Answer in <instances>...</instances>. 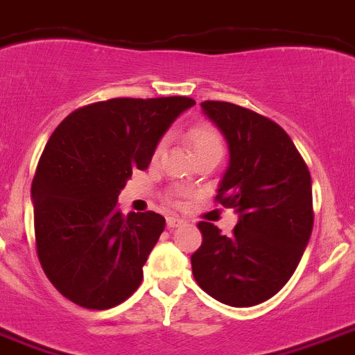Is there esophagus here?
<instances>
[{"instance_id":"obj_1","label":"esophagus","mask_w":355,"mask_h":355,"mask_svg":"<svg viewBox=\"0 0 355 355\" xmlns=\"http://www.w3.org/2000/svg\"><path fill=\"white\" fill-rule=\"evenodd\" d=\"M183 223H184L183 219H180V217H174V215H171V217H166V226H168V228H171V230L178 228V226H181V224H183Z\"/></svg>"}]
</instances>
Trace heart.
I'll use <instances>...</instances> for the list:
<instances>
[{
	"label": "heart",
	"instance_id": "1",
	"mask_svg": "<svg viewBox=\"0 0 355 355\" xmlns=\"http://www.w3.org/2000/svg\"><path fill=\"white\" fill-rule=\"evenodd\" d=\"M189 141L192 145L193 154L205 153V150H223V138L219 131L210 123H198L193 125L189 132ZM163 150V141L156 145L154 148V157H157ZM178 202V201H175Z\"/></svg>",
	"mask_w": 355,
	"mask_h": 355
}]
</instances>
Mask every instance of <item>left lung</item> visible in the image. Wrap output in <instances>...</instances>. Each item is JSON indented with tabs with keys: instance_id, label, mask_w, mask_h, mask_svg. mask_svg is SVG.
I'll return each instance as SVG.
<instances>
[{
	"instance_id": "left-lung-1",
	"label": "left lung",
	"mask_w": 355,
	"mask_h": 355,
	"mask_svg": "<svg viewBox=\"0 0 355 355\" xmlns=\"http://www.w3.org/2000/svg\"><path fill=\"white\" fill-rule=\"evenodd\" d=\"M202 111L223 131L230 166L215 201L241 214L230 237L201 220L192 272L220 304L251 307L275 296L298 268L314 224L307 163L284 129L242 105L205 100Z\"/></svg>"
}]
</instances>
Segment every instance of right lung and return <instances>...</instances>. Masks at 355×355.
Here are the masks:
<instances>
[{"label":"right lung","mask_w":355,"mask_h":355,"mask_svg":"<svg viewBox=\"0 0 355 355\" xmlns=\"http://www.w3.org/2000/svg\"><path fill=\"white\" fill-rule=\"evenodd\" d=\"M193 104L189 96L104 100L75 109L50 136L32 181L35 250L69 302L104 311L140 287L165 217L123 215L118 193Z\"/></svg>","instance_id":"add662e5"}]
</instances>
